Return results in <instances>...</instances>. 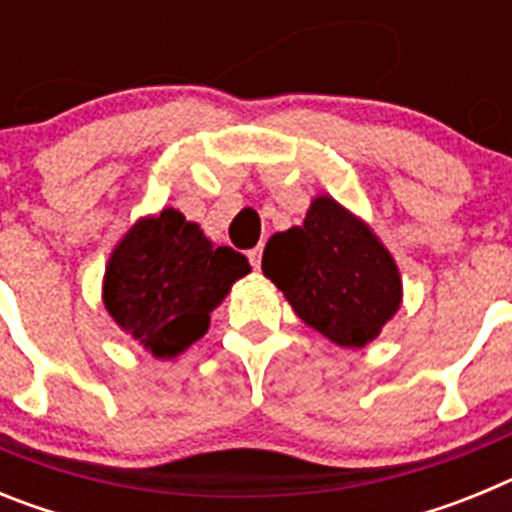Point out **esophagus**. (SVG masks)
<instances>
[{
  "label": "esophagus",
  "instance_id": "1",
  "mask_svg": "<svg viewBox=\"0 0 512 512\" xmlns=\"http://www.w3.org/2000/svg\"><path fill=\"white\" fill-rule=\"evenodd\" d=\"M261 256H264V246H256V248H251V251H248V259H251V264L256 266V269L261 266Z\"/></svg>",
  "mask_w": 512,
  "mask_h": 512
}]
</instances>
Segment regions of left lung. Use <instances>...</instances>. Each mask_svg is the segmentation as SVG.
<instances>
[{
  "mask_svg": "<svg viewBox=\"0 0 512 512\" xmlns=\"http://www.w3.org/2000/svg\"><path fill=\"white\" fill-rule=\"evenodd\" d=\"M261 269L292 310L338 346L374 341L402 300L390 251L333 197L312 202L300 228L271 235Z\"/></svg>",
  "mask_w": 512,
  "mask_h": 512,
  "instance_id": "8db88e82",
  "label": "left lung"
}]
</instances>
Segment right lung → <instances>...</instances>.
Instances as JSON below:
<instances>
[{"mask_svg":"<svg viewBox=\"0 0 512 512\" xmlns=\"http://www.w3.org/2000/svg\"><path fill=\"white\" fill-rule=\"evenodd\" d=\"M251 266L230 246H212L176 210L143 217L117 243L104 271V307L156 359L182 354L210 328V312Z\"/></svg>","mask_w":512,"mask_h":512,"instance_id":"add662e5","label":"right lung"}]
</instances>
